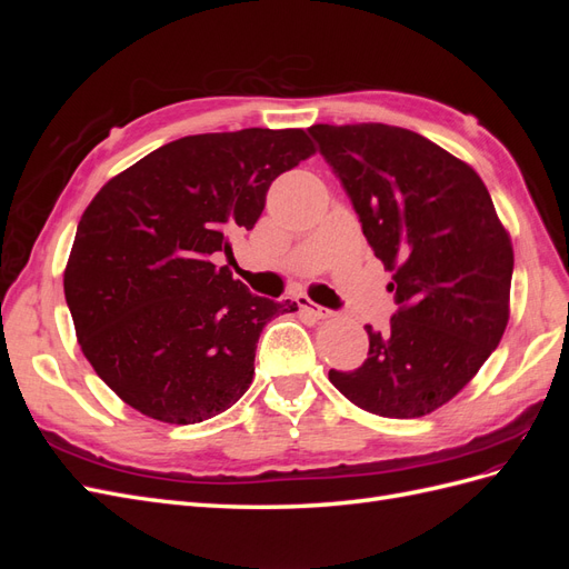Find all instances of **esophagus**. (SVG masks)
Returning a JSON list of instances; mask_svg holds the SVG:
<instances>
[{"instance_id":"esophagus-1","label":"esophagus","mask_w":569,"mask_h":569,"mask_svg":"<svg viewBox=\"0 0 569 569\" xmlns=\"http://www.w3.org/2000/svg\"><path fill=\"white\" fill-rule=\"evenodd\" d=\"M297 303H299L301 311H306L308 316H313L316 320H330V318L335 316L332 311H327V308H322V306L313 303V301L308 299V297H299V299H297Z\"/></svg>"}]
</instances>
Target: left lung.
I'll return each instance as SVG.
<instances>
[{"label": "left lung", "instance_id": "left-lung-1", "mask_svg": "<svg viewBox=\"0 0 569 569\" xmlns=\"http://www.w3.org/2000/svg\"><path fill=\"white\" fill-rule=\"evenodd\" d=\"M375 256L391 272L396 313L366 363L330 370L351 403L422 418L485 366L510 318L512 242L475 168L427 137L385 123L311 126Z\"/></svg>", "mask_w": 569, "mask_h": 569}]
</instances>
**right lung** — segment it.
<instances>
[{
  "label": "right lung",
  "instance_id": "obj_1",
  "mask_svg": "<svg viewBox=\"0 0 569 569\" xmlns=\"http://www.w3.org/2000/svg\"><path fill=\"white\" fill-rule=\"evenodd\" d=\"M313 153L301 128L189 134L99 189L63 291L84 358L120 401L194 425L242 399L266 322L299 306L253 297L211 261L256 226L272 180Z\"/></svg>",
  "mask_w": 569,
  "mask_h": 569
}]
</instances>
